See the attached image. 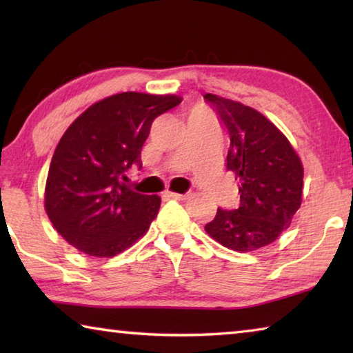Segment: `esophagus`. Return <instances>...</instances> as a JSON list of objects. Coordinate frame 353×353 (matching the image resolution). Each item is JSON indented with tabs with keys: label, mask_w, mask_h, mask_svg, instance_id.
Segmentation results:
<instances>
[{
	"label": "esophagus",
	"mask_w": 353,
	"mask_h": 353,
	"mask_svg": "<svg viewBox=\"0 0 353 353\" xmlns=\"http://www.w3.org/2000/svg\"><path fill=\"white\" fill-rule=\"evenodd\" d=\"M168 196H170V198H172V199L185 201V199L188 198V193H183V194H181V193H168Z\"/></svg>",
	"instance_id": "1"
}]
</instances>
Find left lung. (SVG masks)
Instances as JSON below:
<instances>
[{"label":"left lung","instance_id":"1","mask_svg":"<svg viewBox=\"0 0 353 353\" xmlns=\"http://www.w3.org/2000/svg\"><path fill=\"white\" fill-rule=\"evenodd\" d=\"M227 134V171L240 182V205L218 208L205 224L213 240L238 252L276 241L302 204L303 168L286 137L255 109L204 94Z\"/></svg>","mask_w":353,"mask_h":353}]
</instances>
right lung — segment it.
<instances>
[{
    "label": "right lung",
    "mask_w": 353,
    "mask_h": 353,
    "mask_svg": "<svg viewBox=\"0 0 353 353\" xmlns=\"http://www.w3.org/2000/svg\"><path fill=\"white\" fill-rule=\"evenodd\" d=\"M181 101L176 94L118 93L88 107L67 129L51 159L45 208L71 246L113 256L146 234L160 198L130 190L126 172L141 168L154 119Z\"/></svg>",
    "instance_id": "1"
}]
</instances>
